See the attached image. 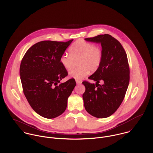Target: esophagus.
Listing matches in <instances>:
<instances>
[{"label": "esophagus", "instance_id": "esophagus-1", "mask_svg": "<svg viewBox=\"0 0 153 153\" xmlns=\"http://www.w3.org/2000/svg\"><path fill=\"white\" fill-rule=\"evenodd\" d=\"M76 83L78 84V85H79V84H81L82 83V81H80V80H76Z\"/></svg>", "mask_w": 153, "mask_h": 153}]
</instances>
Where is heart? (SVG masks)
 <instances>
[{"label":"heart","instance_id":"1","mask_svg":"<svg viewBox=\"0 0 153 153\" xmlns=\"http://www.w3.org/2000/svg\"><path fill=\"white\" fill-rule=\"evenodd\" d=\"M69 55L64 53L59 59L61 66L69 70L77 61L78 68L71 71L68 75L70 78L79 80L85 78L89 70L94 72L98 69L102 61V52L100 47L94 46L89 42L79 40L72 44L69 48Z\"/></svg>","mask_w":153,"mask_h":153}]
</instances>
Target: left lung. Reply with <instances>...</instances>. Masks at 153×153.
<instances>
[{
	"instance_id": "8db88e82",
	"label": "left lung",
	"mask_w": 153,
	"mask_h": 153,
	"mask_svg": "<svg viewBox=\"0 0 153 153\" xmlns=\"http://www.w3.org/2000/svg\"><path fill=\"white\" fill-rule=\"evenodd\" d=\"M85 40L101 44L102 57L98 69L88 77L95 81V84L82 82L85 87L82 95L84 107L95 117L107 118L119 108L128 87L130 69L127 56L120 42L108 34Z\"/></svg>"
}]
</instances>
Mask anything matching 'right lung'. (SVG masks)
I'll return each mask as SVG.
<instances>
[{
	"instance_id": "1",
	"label": "right lung",
	"mask_w": 153,
	"mask_h": 153,
	"mask_svg": "<svg viewBox=\"0 0 153 153\" xmlns=\"http://www.w3.org/2000/svg\"><path fill=\"white\" fill-rule=\"evenodd\" d=\"M72 41L38 42L22 59L20 76L23 93L32 109L44 118H54L65 111L68 98L76 85L74 78L61 82L68 72L59 59Z\"/></svg>"
}]
</instances>
